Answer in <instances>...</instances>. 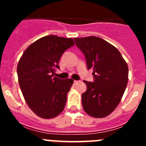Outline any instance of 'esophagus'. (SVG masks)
<instances>
[{
	"instance_id": "34e87169",
	"label": "esophagus",
	"mask_w": 146,
	"mask_h": 146,
	"mask_svg": "<svg viewBox=\"0 0 146 146\" xmlns=\"http://www.w3.org/2000/svg\"><path fill=\"white\" fill-rule=\"evenodd\" d=\"M77 82H78V81H77V80H74V84H77Z\"/></svg>"
}]
</instances>
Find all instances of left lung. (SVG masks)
Returning a JSON list of instances; mask_svg holds the SVG:
<instances>
[{
    "instance_id": "8db88e82",
    "label": "left lung",
    "mask_w": 146,
    "mask_h": 146,
    "mask_svg": "<svg viewBox=\"0 0 146 146\" xmlns=\"http://www.w3.org/2000/svg\"><path fill=\"white\" fill-rule=\"evenodd\" d=\"M74 40L94 75L93 82L84 81L87 90L82 94L83 110L94 118L108 116L118 105L127 86V64L118 49L99 37Z\"/></svg>"
}]
</instances>
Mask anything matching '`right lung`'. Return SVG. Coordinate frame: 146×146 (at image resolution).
<instances>
[{"label":"right lung","mask_w":146,"mask_h":146,"mask_svg":"<svg viewBox=\"0 0 146 146\" xmlns=\"http://www.w3.org/2000/svg\"><path fill=\"white\" fill-rule=\"evenodd\" d=\"M72 38L49 35L39 38L23 52L17 65L19 84L32 111L42 118H52L64 109L73 80L55 77L58 62Z\"/></svg>","instance_id":"right-lung-1"}]
</instances>
